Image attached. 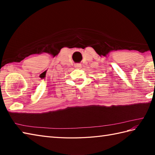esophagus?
Listing matches in <instances>:
<instances>
[{
    "label": "esophagus",
    "mask_w": 155,
    "mask_h": 155,
    "mask_svg": "<svg viewBox=\"0 0 155 155\" xmlns=\"http://www.w3.org/2000/svg\"><path fill=\"white\" fill-rule=\"evenodd\" d=\"M74 67L76 68H81L82 65H81V64H79V63L76 64H74Z\"/></svg>",
    "instance_id": "esophagus-1"
}]
</instances>
